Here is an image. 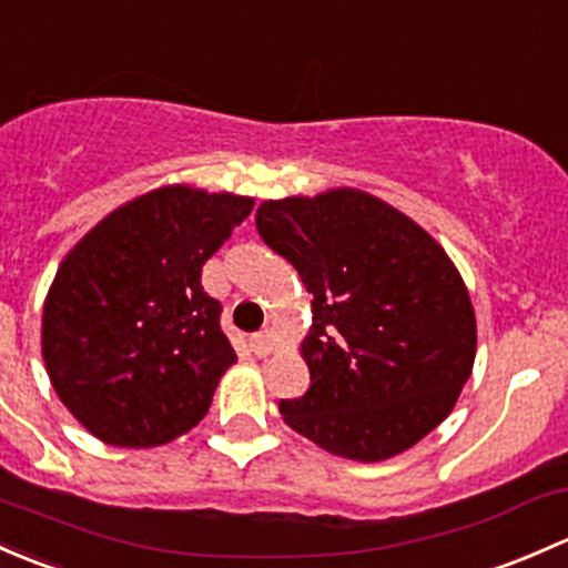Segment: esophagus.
Returning a JSON list of instances; mask_svg holds the SVG:
<instances>
[{
    "instance_id": "1",
    "label": "esophagus",
    "mask_w": 568,
    "mask_h": 568,
    "mask_svg": "<svg viewBox=\"0 0 568 568\" xmlns=\"http://www.w3.org/2000/svg\"><path fill=\"white\" fill-rule=\"evenodd\" d=\"M250 348H253L255 356L272 354V329H261L250 337Z\"/></svg>"
}]
</instances>
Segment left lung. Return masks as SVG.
Wrapping results in <instances>:
<instances>
[{
	"label": "left lung",
	"mask_w": 568,
	"mask_h": 568,
	"mask_svg": "<svg viewBox=\"0 0 568 568\" xmlns=\"http://www.w3.org/2000/svg\"><path fill=\"white\" fill-rule=\"evenodd\" d=\"M255 229L313 294L310 389L285 425L332 455L378 463L455 408L476 356L468 288L422 225L362 190L264 201Z\"/></svg>",
	"instance_id": "8db88e82"
}]
</instances>
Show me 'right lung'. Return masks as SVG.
Returning a JSON list of instances; mask_svg holds the SVG:
<instances>
[{"instance_id":"obj_1","label":"right lung","mask_w":568,"mask_h":568,"mask_svg":"<svg viewBox=\"0 0 568 568\" xmlns=\"http://www.w3.org/2000/svg\"><path fill=\"white\" fill-rule=\"evenodd\" d=\"M253 199L171 184L113 209L68 253L43 307L48 378L111 446L169 444L236 362L201 268Z\"/></svg>"}]
</instances>
